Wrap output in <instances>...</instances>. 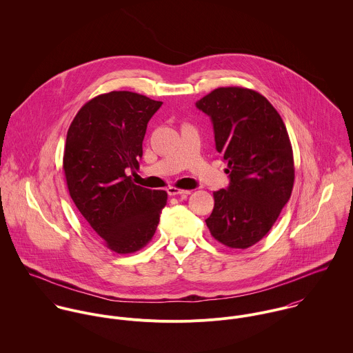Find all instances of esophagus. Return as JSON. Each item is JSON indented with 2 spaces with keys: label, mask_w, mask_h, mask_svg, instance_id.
I'll use <instances>...</instances> for the list:
<instances>
[{
  "label": "esophagus",
  "mask_w": 353,
  "mask_h": 353,
  "mask_svg": "<svg viewBox=\"0 0 353 353\" xmlns=\"http://www.w3.org/2000/svg\"><path fill=\"white\" fill-rule=\"evenodd\" d=\"M167 193H168L170 196H189V194H190V190H182V189L170 186V188L167 189Z\"/></svg>",
  "instance_id": "esophagus-1"
}]
</instances>
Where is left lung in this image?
<instances>
[{"label":"left lung","mask_w":353,"mask_h":353,"mask_svg":"<svg viewBox=\"0 0 353 353\" xmlns=\"http://www.w3.org/2000/svg\"><path fill=\"white\" fill-rule=\"evenodd\" d=\"M196 105L212 119L216 150L230 174V186L213 193L205 223L221 245L248 249L270 231L292 193L287 128L270 101L249 88L220 87Z\"/></svg>","instance_id":"1"}]
</instances>
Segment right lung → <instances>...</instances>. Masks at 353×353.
<instances>
[{"label": "right lung", "mask_w": 353, "mask_h": 353, "mask_svg": "<svg viewBox=\"0 0 353 353\" xmlns=\"http://www.w3.org/2000/svg\"><path fill=\"white\" fill-rule=\"evenodd\" d=\"M163 101L112 91L87 101L72 121L63 151L69 194L107 249L139 252L151 242L164 190L134 185L128 171L140 167L143 140Z\"/></svg>", "instance_id": "1"}]
</instances>
